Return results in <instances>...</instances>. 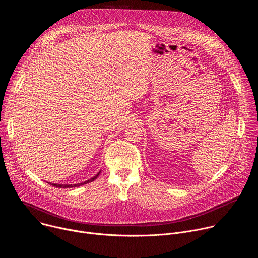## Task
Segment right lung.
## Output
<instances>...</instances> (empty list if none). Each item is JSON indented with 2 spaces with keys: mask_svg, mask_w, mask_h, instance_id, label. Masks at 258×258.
<instances>
[{
  "mask_svg": "<svg viewBox=\"0 0 258 258\" xmlns=\"http://www.w3.org/2000/svg\"><path fill=\"white\" fill-rule=\"evenodd\" d=\"M100 172H101V170H100V171H99L95 176H93L92 178H90V179H88V180H86V181H84V182H81V183H76V185H61V183H52V182H49V183H51V186H54V187H56V188H72V187H80V186L85 185V183H88V182H91V181L95 180V179L99 176Z\"/></svg>",
  "mask_w": 258,
  "mask_h": 258,
  "instance_id": "add662e5",
  "label": "right lung"
}]
</instances>
